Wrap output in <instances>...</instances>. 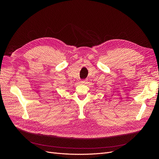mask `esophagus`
Segmentation results:
<instances>
[{
	"label": "esophagus",
	"mask_w": 159,
	"mask_h": 159,
	"mask_svg": "<svg viewBox=\"0 0 159 159\" xmlns=\"http://www.w3.org/2000/svg\"><path fill=\"white\" fill-rule=\"evenodd\" d=\"M85 80H82V81H81V83H82V84H85Z\"/></svg>",
	"instance_id": "obj_1"
}]
</instances>
